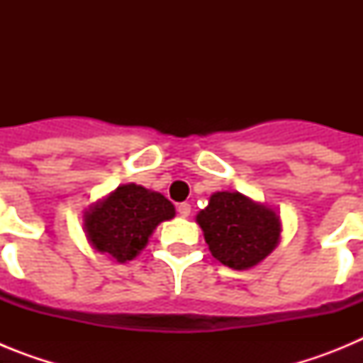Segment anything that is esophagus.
<instances>
[{
	"instance_id": "obj_1",
	"label": "esophagus",
	"mask_w": 363,
	"mask_h": 363,
	"mask_svg": "<svg viewBox=\"0 0 363 363\" xmlns=\"http://www.w3.org/2000/svg\"><path fill=\"white\" fill-rule=\"evenodd\" d=\"M178 214L182 218H187L189 214H191V205L187 203V201H184V203L178 205Z\"/></svg>"
}]
</instances>
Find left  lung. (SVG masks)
Masks as SVG:
<instances>
[{"label": "left lung", "instance_id": "8db88e82", "mask_svg": "<svg viewBox=\"0 0 363 363\" xmlns=\"http://www.w3.org/2000/svg\"><path fill=\"white\" fill-rule=\"evenodd\" d=\"M196 221L211 255L236 271L258 265L280 242V216L240 192H214Z\"/></svg>", "mask_w": 363, "mask_h": 363}]
</instances>
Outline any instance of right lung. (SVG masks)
<instances>
[{
	"label": "right lung",
	"instance_id": "right-lung-1",
	"mask_svg": "<svg viewBox=\"0 0 363 363\" xmlns=\"http://www.w3.org/2000/svg\"><path fill=\"white\" fill-rule=\"evenodd\" d=\"M174 214V205L163 194L127 184L86 211L83 229L96 251L125 264L136 258L154 229Z\"/></svg>",
	"mask_w": 363,
	"mask_h": 363
}]
</instances>
